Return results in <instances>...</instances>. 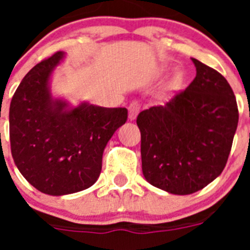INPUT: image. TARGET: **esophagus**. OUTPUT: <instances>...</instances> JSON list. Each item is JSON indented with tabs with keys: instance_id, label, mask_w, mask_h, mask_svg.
I'll use <instances>...</instances> for the list:
<instances>
[{
	"instance_id": "1",
	"label": "esophagus",
	"mask_w": 250,
	"mask_h": 250,
	"mask_svg": "<svg viewBox=\"0 0 250 250\" xmlns=\"http://www.w3.org/2000/svg\"><path fill=\"white\" fill-rule=\"evenodd\" d=\"M140 111V104L138 101H131L129 105V119L134 120L136 118V115Z\"/></svg>"
}]
</instances>
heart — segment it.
Segmentation results:
<instances>
[{
    "label": "heart",
    "mask_w": 250,
    "mask_h": 250,
    "mask_svg": "<svg viewBox=\"0 0 250 250\" xmlns=\"http://www.w3.org/2000/svg\"><path fill=\"white\" fill-rule=\"evenodd\" d=\"M179 79H180V77H179V76H176V77H175V83H178Z\"/></svg>",
    "instance_id": "1"
}]
</instances>
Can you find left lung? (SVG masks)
I'll return each instance as SVG.
<instances>
[{
    "label": "left lung",
    "instance_id": "obj_1",
    "mask_svg": "<svg viewBox=\"0 0 250 250\" xmlns=\"http://www.w3.org/2000/svg\"><path fill=\"white\" fill-rule=\"evenodd\" d=\"M191 60L196 76L190 85L136 119L145 179L178 195L195 193L222 174L239 119L237 100L225 77Z\"/></svg>",
    "mask_w": 250,
    "mask_h": 250
}]
</instances>
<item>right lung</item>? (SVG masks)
Listing matches in <instances>:
<instances>
[{"label": "right lung", "instance_id": "1", "mask_svg": "<svg viewBox=\"0 0 250 250\" xmlns=\"http://www.w3.org/2000/svg\"><path fill=\"white\" fill-rule=\"evenodd\" d=\"M63 56L59 51L31 68L10 105L13 161L32 187L48 195L91 187L101 173L107 141L127 120L125 107L87 103L71 107L52 98L50 77Z\"/></svg>", "mask_w": 250, "mask_h": 250}]
</instances>
